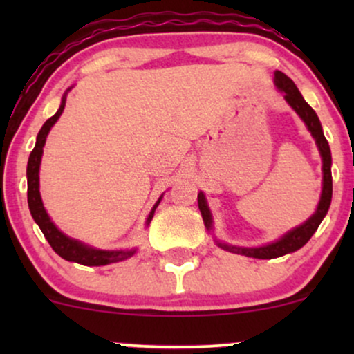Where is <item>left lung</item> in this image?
I'll use <instances>...</instances> for the list:
<instances>
[{
  "label": "left lung",
  "instance_id": "1",
  "mask_svg": "<svg viewBox=\"0 0 354 354\" xmlns=\"http://www.w3.org/2000/svg\"><path fill=\"white\" fill-rule=\"evenodd\" d=\"M274 84L279 91L284 93V100L288 101L291 108L298 113V116L301 118L306 124L308 131L311 133V136L315 138L316 145H318L321 160H323V189H321V198L318 203V208H316L315 214L304 221L303 225H299L298 228L288 231L284 236H281L278 241L270 243V245L258 246V248H243V246H231L226 243H218L219 248L230 251V253H236L243 256H250V258H258V259H271V258H279L288 253H295L299 248H303L310 241V238L315 234V231L318 230L319 223L323 221V218L326 216L328 209L331 205V196H333V178H331V151L330 145H328L326 138L323 135V128H321L319 118L315 113L310 104L304 101V98L299 93V89L296 88V84L288 78L286 75L281 71L274 73ZM198 206H200L203 221H205L206 230L213 228V218H211V211L208 208V203H206L205 194L198 193Z\"/></svg>",
  "mask_w": 354,
  "mask_h": 354
}]
</instances>
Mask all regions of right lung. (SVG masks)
<instances>
[{
  "mask_svg": "<svg viewBox=\"0 0 354 354\" xmlns=\"http://www.w3.org/2000/svg\"><path fill=\"white\" fill-rule=\"evenodd\" d=\"M64 104H66V95L61 100L59 109L56 111L55 116H51L50 120H46V123L39 129L38 138H36V145L33 151L30 154V160H28V168H26V176H28V206H30L31 216L36 221V225L39 226V230L43 231L44 238L48 239L53 250L56 254H59L61 258L66 259V261H75L84 266H104L111 265V263L124 261V259L131 258L136 253V250H118V251H106V250H96L84 243L78 241V239H73L66 236L64 233L56 228L55 223L51 221V218L48 216L46 209H44L41 194H39V165H41V156H43V146L46 143V136L53 128V124L58 121V118L63 113ZM161 198L156 201V205L153 206L151 213L148 214L146 219V226L151 223L154 209L160 205Z\"/></svg>",
  "mask_w": 354,
  "mask_h": 354,
  "instance_id": "right-lung-1",
  "label": "right lung"
}]
</instances>
